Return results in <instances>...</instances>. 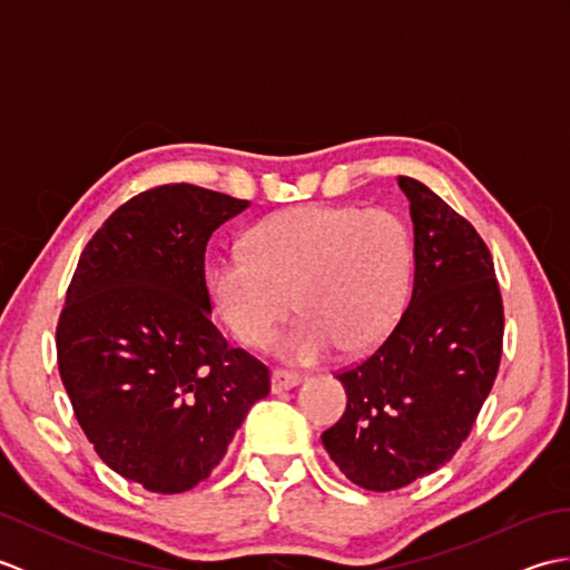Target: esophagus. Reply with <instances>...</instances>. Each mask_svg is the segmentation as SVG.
Returning <instances> with one entry per match:
<instances>
[{
    "label": "esophagus",
    "instance_id": "1",
    "mask_svg": "<svg viewBox=\"0 0 570 570\" xmlns=\"http://www.w3.org/2000/svg\"><path fill=\"white\" fill-rule=\"evenodd\" d=\"M304 382V377L296 372H288V370H274L272 372V392L274 394H282L286 390H294L296 384Z\"/></svg>",
    "mask_w": 570,
    "mask_h": 570
}]
</instances>
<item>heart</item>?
<instances>
[{
	"mask_svg": "<svg viewBox=\"0 0 570 570\" xmlns=\"http://www.w3.org/2000/svg\"><path fill=\"white\" fill-rule=\"evenodd\" d=\"M247 249L217 259L210 286L227 328L249 347L272 343L292 295L304 321L278 350L301 365L335 347H374L404 308L411 245L392 210L298 205L254 227Z\"/></svg>",
	"mask_w": 570,
	"mask_h": 570,
	"instance_id": "heart-1",
	"label": "heart"
}]
</instances>
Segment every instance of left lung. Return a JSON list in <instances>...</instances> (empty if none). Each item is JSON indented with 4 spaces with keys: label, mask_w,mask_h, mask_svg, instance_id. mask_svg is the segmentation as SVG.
I'll return each instance as SVG.
<instances>
[{
    "label": "left lung",
    "mask_w": 570,
    "mask_h": 570,
    "mask_svg": "<svg viewBox=\"0 0 570 570\" xmlns=\"http://www.w3.org/2000/svg\"><path fill=\"white\" fill-rule=\"evenodd\" d=\"M414 223L409 306L372 355L337 372L343 419L321 435L355 485L390 492L445 465L500 370L504 308L492 254L463 215L399 176Z\"/></svg>",
    "instance_id": "1"
}]
</instances>
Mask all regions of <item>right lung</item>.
I'll return each mask as SVG.
<instances>
[{
  "label": "right lung",
  "instance_id": "obj_1",
  "mask_svg": "<svg viewBox=\"0 0 570 570\" xmlns=\"http://www.w3.org/2000/svg\"><path fill=\"white\" fill-rule=\"evenodd\" d=\"M249 208L166 184L127 200L85 245L56 328L72 414L107 468L144 490L196 488L227 453L269 370L210 321L205 247Z\"/></svg>",
  "mask_w": 570,
  "mask_h": 570
}]
</instances>
